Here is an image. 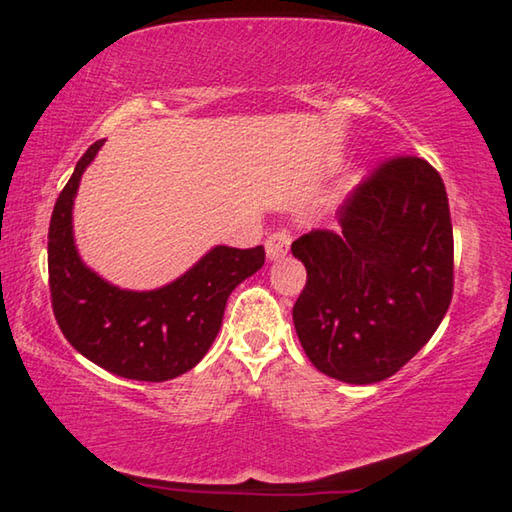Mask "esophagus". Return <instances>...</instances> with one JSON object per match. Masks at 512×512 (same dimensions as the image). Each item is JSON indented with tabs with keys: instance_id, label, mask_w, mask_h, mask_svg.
Returning <instances> with one entry per match:
<instances>
[{
	"instance_id": "1",
	"label": "esophagus",
	"mask_w": 512,
	"mask_h": 512,
	"mask_svg": "<svg viewBox=\"0 0 512 512\" xmlns=\"http://www.w3.org/2000/svg\"><path fill=\"white\" fill-rule=\"evenodd\" d=\"M291 248V232L288 230H275L266 237V255L268 259H280Z\"/></svg>"
}]
</instances>
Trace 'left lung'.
Returning <instances> with one entry per match:
<instances>
[{
  "label": "left lung",
  "mask_w": 512,
  "mask_h": 512,
  "mask_svg": "<svg viewBox=\"0 0 512 512\" xmlns=\"http://www.w3.org/2000/svg\"><path fill=\"white\" fill-rule=\"evenodd\" d=\"M342 232L293 241L306 286L293 322L306 356L342 383L394 376L439 329L454 288V239L439 172L418 156L380 163L338 212Z\"/></svg>",
  "instance_id": "obj_1"
}]
</instances>
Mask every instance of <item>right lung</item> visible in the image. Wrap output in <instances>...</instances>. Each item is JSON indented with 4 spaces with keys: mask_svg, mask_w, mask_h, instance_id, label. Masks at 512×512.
Wrapping results in <instances>:
<instances>
[{
    "mask_svg": "<svg viewBox=\"0 0 512 512\" xmlns=\"http://www.w3.org/2000/svg\"><path fill=\"white\" fill-rule=\"evenodd\" d=\"M105 143L82 154L55 201L49 226V288L64 338L98 367L129 380L163 383L190 371L215 342L228 295L264 266V246H217L179 280L125 291L98 277L73 244L71 210L80 176Z\"/></svg>",
    "mask_w": 512,
    "mask_h": 512,
    "instance_id": "add662e5",
    "label": "right lung"
}]
</instances>
